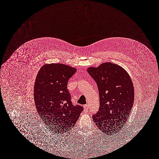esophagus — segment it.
<instances>
[{"mask_svg":"<svg viewBox=\"0 0 159 159\" xmlns=\"http://www.w3.org/2000/svg\"><path fill=\"white\" fill-rule=\"evenodd\" d=\"M83 107H84V111H88V110H89V106H88V105H87V104L84 105V106H83Z\"/></svg>","mask_w":159,"mask_h":159,"instance_id":"1","label":"esophagus"}]
</instances>
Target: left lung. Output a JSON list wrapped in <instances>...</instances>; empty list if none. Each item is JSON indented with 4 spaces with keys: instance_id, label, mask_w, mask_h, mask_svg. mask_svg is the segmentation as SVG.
I'll return each instance as SVG.
<instances>
[{
    "instance_id": "left-lung-1",
    "label": "left lung",
    "mask_w": 159,
    "mask_h": 159,
    "mask_svg": "<svg viewBox=\"0 0 159 159\" xmlns=\"http://www.w3.org/2000/svg\"><path fill=\"white\" fill-rule=\"evenodd\" d=\"M87 71L99 90L100 107L93 121L106 134H115L125 125L134 103L131 78L123 68L111 62L90 67Z\"/></svg>"
}]
</instances>
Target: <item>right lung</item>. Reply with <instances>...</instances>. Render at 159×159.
I'll return each instance as SVG.
<instances>
[{
    "label": "right lung",
    "instance_id": "1",
    "mask_svg": "<svg viewBox=\"0 0 159 159\" xmlns=\"http://www.w3.org/2000/svg\"><path fill=\"white\" fill-rule=\"evenodd\" d=\"M76 69L61 63L46 64L39 71L34 100L39 115L53 133L62 134L75 126L83 107L75 105L67 89Z\"/></svg>",
    "mask_w": 159,
    "mask_h": 159
}]
</instances>
